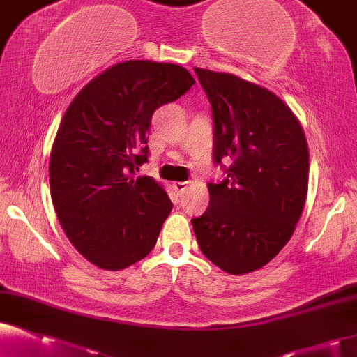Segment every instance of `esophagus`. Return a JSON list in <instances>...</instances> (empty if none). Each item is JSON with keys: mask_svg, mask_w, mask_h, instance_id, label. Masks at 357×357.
<instances>
[{"mask_svg": "<svg viewBox=\"0 0 357 357\" xmlns=\"http://www.w3.org/2000/svg\"><path fill=\"white\" fill-rule=\"evenodd\" d=\"M172 187H174V190L178 193V195H182L183 192H185V188L188 187V182H174L172 183Z\"/></svg>", "mask_w": 357, "mask_h": 357, "instance_id": "obj_1", "label": "esophagus"}]
</instances>
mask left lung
I'll return each mask as SVG.
<instances>
[{
  "label": "left lung",
  "instance_id": "obj_1",
  "mask_svg": "<svg viewBox=\"0 0 357 357\" xmlns=\"http://www.w3.org/2000/svg\"><path fill=\"white\" fill-rule=\"evenodd\" d=\"M212 104L213 157L231 158L192 218L202 253L230 275L257 271L288 243L307 195L310 151L301 122L275 92L235 74L193 68Z\"/></svg>",
  "mask_w": 357,
  "mask_h": 357
}]
</instances>
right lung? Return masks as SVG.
I'll return each mask as SVG.
<instances>
[{"label":"right lung","mask_w":357,"mask_h":357,"mask_svg":"<svg viewBox=\"0 0 357 357\" xmlns=\"http://www.w3.org/2000/svg\"><path fill=\"white\" fill-rule=\"evenodd\" d=\"M193 84L178 64L124 61L66 109L51 149V199L66 236L92 265L124 270L155 246L172 202L162 183L135 170L147 160L152 114Z\"/></svg>","instance_id":"1"}]
</instances>
